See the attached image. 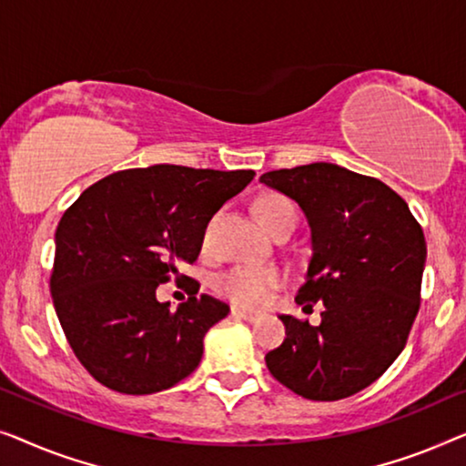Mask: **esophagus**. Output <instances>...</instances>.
<instances>
[{
  "mask_svg": "<svg viewBox=\"0 0 466 466\" xmlns=\"http://www.w3.org/2000/svg\"><path fill=\"white\" fill-rule=\"evenodd\" d=\"M232 317L242 319V320H248V323H255V320L259 319V314L253 312V310H245V308L234 306V308H232Z\"/></svg>",
  "mask_w": 466,
  "mask_h": 466,
  "instance_id": "34e87169",
  "label": "esophagus"
}]
</instances>
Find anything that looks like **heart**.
<instances>
[{
	"instance_id": "heart-1",
	"label": "heart",
	"mask_w": 466,
	"mask_h": 466,
	"mask_svg": "<svg viewBox=\"0 0 466 466\" xmlns=\"http://www.w3.org/2000/svg\"><path fill=\"white\" fill-rule=\"evenodd\" d=\"M218 218L215 215L211 221L207 224L205 236H202V242L205 247L211 245L213 230L218 226ZM259 218L264 221V226L272 234H277L285 228H293L296 230L298 226V207L293 205V200L287 198V196H270L259 205ZM285 283V274L279 270V268L272 266H255V264H240L234 266L224 274H219L218 280H215V287L221 296H226L236 306L245 308H258L264 304V301L270 298V293Z\"/></svg>"
}]
</instances>
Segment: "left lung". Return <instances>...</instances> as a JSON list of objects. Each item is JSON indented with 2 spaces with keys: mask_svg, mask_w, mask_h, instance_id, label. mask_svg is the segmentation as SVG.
Returning <instances> with one entry per match:
<instances>
[{
  "mask_svg": "<svg viewBox=\"0 0 466 466\" xmlns=\"http://www.w3.org/2000/svg\"><path fill=\"white\" fill-rule=\"evenodd\" d=\"M259 181L306 213L312 258L296 301L325 306L319 327L280 314L287 338L266 355L268 370L312 401L355 395L408 344L427 259L422 228L395 189L329 162L270 170Z\"/></svg>",
  "mask_w": 466,
  "mask_h": 466,
  "instance_id": "8db88e82",
  "label": "left lung"
}]
</instances>
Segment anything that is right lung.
I'll list each match as a JSON object with an SVG mask.
<instances>
[{
  "mask_svg": "<svg viewBox=\"0 0 466 466\" xmlns=\"http://www.w3.org/2000/svg\"><path fill=\"white\" fill-rule=\"evenodd\" d=\"M253 177L177 165L117 170L63 213L50 293L71 350L96 382L152 395L198 367L205 333L230 306L196 296L198 280L179 268L198 259L208 219ZM173 276L190 291L177 311L155 299Z\"/></svg>",
  "mask_w": 466,
  "mask_h": 466,
  "instance_id": "obj_1",
  "label": "right lung"
}]
</instances>
